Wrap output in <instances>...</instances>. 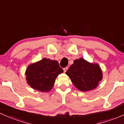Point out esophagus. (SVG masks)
<instances>
[{"label":"esophagus","mask_w":124,"mask_h":124,"mask_svg":"<svg viewBox=\"0 0 124 124\" xmlns=\"http://www.w3.org/2000/svg\"><path fill=\"white\" fill-rule=\"evenodd\" d=\"M68 67H66V68H63V71H64V72H66V70H68Z\"/></svg>","instance_id":"obj_1"}]
</instances>
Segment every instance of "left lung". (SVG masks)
<instances>
[{
  "mask_svg": "<svg viewBox=\"0 0 124 124\" xmlns=\"http://www.w3.org/2000/svg\"><path fill=\"white\" fill-rule=\"evenodd\" d=\"M66 74L78 90L86 92L95 89L102 79V72L98 63L83 58L74 60Z\"/></svg>",
  "mask_w": 124,
  "mask_h": 124,
  "instance_id": "obj_1",
  "label": "left lung"
}]
</instances>
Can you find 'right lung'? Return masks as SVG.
I'll list each match as a JSON object with an SVG mask.
<instances>
[{"mask_svg": "<svg viewBox=\"0 0 124 124\" xmlns=\"http://www.w3.org/2000/svg\"><path fill=\"white\" fill-rule=\"evenodd\" d=\"M63 72L58 61L45 58L28 66L26 80L33 89L47 92L52 89L57 77Z\"/></svg>", "mask_w": 124, "mask_h": 124, "instance_id": "obj_1", "label": "right lung"}]
</instances>
